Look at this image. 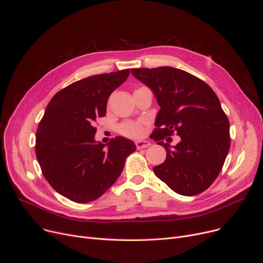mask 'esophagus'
<instances>
[{"instance_id": "esophagus-1", "label": "esophagus", "mask_w": 263, "mask_h": 263, "mask_svg": "<svg viewBox=\"0 0 263 263\" xmlns=\"http://www.w3.org/2000/svg\"><path fill=\"white\" fill-rule=\"evenodd\" d=\"M151 145V142L148 140H140V141H137L136 142V146L138 149H141V148H145L147 146Z\"/></svg>"}]
</instances>
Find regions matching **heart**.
<instances>
[{"label":"heart","instance_id":"heart-1","mask_svg":"<svg viewBox=\"0 0 263 263\" xmlns=\"http://www.w3.org/2000/svg\"><path fill=\"white\" fill-rule=\"evenodd\" d=\"M120 133L124 136L132 138H139L144 134L142 123L138 122H126L120 127Z\"/></svg>","mask_w":263,"mask_h":263}]
</instances>
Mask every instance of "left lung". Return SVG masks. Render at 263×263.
<instances>
[{
	"label": "left lung",
	"instance_id": "8db88e82",
	"mask_svg": "<svg viewBox=\"0 0 263 263\" xmlns=\"http://www.w3.org/2000/svg\"><path fill=\"white\" fill-rule=\"evenodd\" d=\"M132 74L153 91L160 107L151 137L165 148L166 158L153 167L154 173L178 194L202 193L218 177L230 146L229 121L219 98L205 82L180 69H132ZM174 131L181 141L174 147L164 144Z\"/></svg>",
	"mask_w": 263,
	"mask_h": 263
}]
</instances>
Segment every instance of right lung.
<instances>
[{"label":"right lung","mask_w":263,"mask_h":263,"mask_svg":"<svg viewBox=\"0 0 263 263\" xmlns=\"http://www.w3.org/2000/svg\"><path fill=\"white\" fill-rule=\"evenodd\" d=\"M129 69L89 76L52 98L36 134V156L45 179L75 203H89L109 189L136 151L124 137L97 142L95 122L106 115L107 101L124 83Z\"/></svg>","instance_id":"1"}]
</instances>
